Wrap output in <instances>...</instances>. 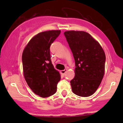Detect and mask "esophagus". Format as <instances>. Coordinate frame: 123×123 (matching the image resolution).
<instances>
[{"mask_svg":"<svg viewBox=\"0 0 123 123\" xmlns=\"http://www.w3.org/2000/svg\"><path fill=\"white\" fill-rule=\"evenodd\" d=\"M67 71V69H65L64 70H61V71H60V73H61L62 74V75H64L65 74V73H66V72Z\"/></svg>","mask_w":123,"mask_h":123,"instance_id":"34e87169","label":"esophagus"}]
</instances>
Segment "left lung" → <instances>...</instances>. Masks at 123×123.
<instances>
[{"instance_id":"8db88e82","label":"left lung","mask_w":123,"mask_h":123,"mask_svg":"<svg viewBox=\"0 0 123 123\" xmlns=\"http://www.w3.org/2000/svg\"><path fill=\"white\" fill-rule=\"evenodd\" d=\"M75 60V76L70 83L73 92L81 97L94 93L105 73L106 56L102 47L88 33H64Z\"/></svg>"}]
</instances>
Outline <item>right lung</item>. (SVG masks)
<instances>
[{
    "label": "right lung",
    "instance_id": "1",
    "mask_svg": "<svg viewBox=\"0 0 123 123\" xmlns=\"http://www.w3.org/2000/svg\"><path fill=\"white\" fill-rule=\"evenodd\" d=\"M60 33V30L38 33L29 41L22 54L23 74L27 83L36 95L43 98L56 92L61 78L52 64L50 53V46Z\"/></svg>",
    "mask_w": 123,
    "mask_h": 123
}]
</instances>
